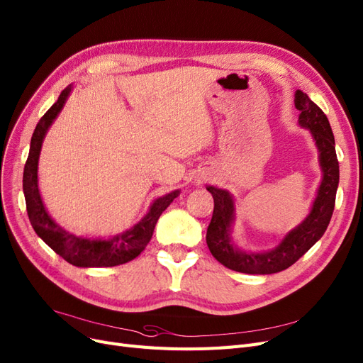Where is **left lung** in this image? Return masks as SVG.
<instances>
[{"label":"left lung","instance_id":"obj_1","mask_svg":"<svg viewBox=\"0 0 363 363\" xmlns=\"http://www.w3.org/2000/svg\"><path fill=\"white\" fill-rule=\"evenodd\" d=\"M295 107L299 110L298 123L310 131L318 152V165L322 182L317 189L310 213L296 228L289 230L277 247L262 252L241 250L232 238L235 222V201L228 191L207 186L213 195L214 210L207 229V245L211 255L222 265L244 274L280 272L306 255L320 240L330 222L335 207V196L340 183V165L335 152V138L326 114L318 108L307 94L295 92Z\"/></svg>","mask_w":363,"mask_h":363}]
</instances>
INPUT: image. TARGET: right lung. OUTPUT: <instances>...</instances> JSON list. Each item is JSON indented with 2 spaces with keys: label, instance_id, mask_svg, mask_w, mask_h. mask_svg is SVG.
Listing matches in <instances>:
<instances>
[{
  "label": "right lung",
  "instance_id": "add662e5",
  "mask_svg": "<svg viewBox=\"0 0 363 363\" xmlns=\"http://www.w3.org/2000/svg\"><path fill=\"white\" fill-rule=\"evenodd\" d=\"M72 91V84L61 92L56 103L46 111L37 123L31 138L30 155L23 168V195L26 201V211L35 234L45 241L49 247L64 257L68 264L80 268H103L116 267L135 259L150 241L156 222L162 211L180 195V191H172L164 196L156 198L149 211L143 219L121 234L110 238H86L71 234L57 225L48 213L45 202L38 189V159L43 141L49 128L64 108Z\"/></svg>",
  "mask_w": 363,
  "mask_h": 363
}]
</instances>
